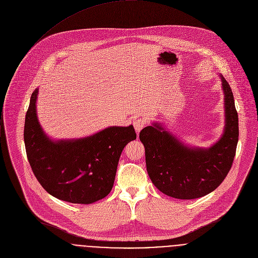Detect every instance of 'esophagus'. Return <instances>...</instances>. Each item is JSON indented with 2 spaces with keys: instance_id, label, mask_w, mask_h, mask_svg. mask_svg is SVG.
<instances>
[{
  "instance_id": "34e87169",
  "label": "esophagus",
  "mask_w": 258,
  "mask_h": 258,
  "mask_svg": "<svg viewBox=\"0 0 258 258\" xmlns=\"http://www.w3.org/2000/svg\"><path fill=\"white\" fill-rule=\"evenodd\" d=\"M134 126H135V130H136V132L139 134L143 128H144V126H145V124H146V119H144V118H137V119H135L134 120Z\"/></svg>"
}]
</instances>
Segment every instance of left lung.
I'll use <instances>...</instances> for the list:
<instances>
[{"label": "left lung", "instance_id": "left-lung-1", "mask_svg": "<svg viewBox=\"0 0 258 258\" xmlns=\"http://www.w3.org/2000/svg\"><path fill=\"white\" fill-rule=\"evenodd\" d=\"M221 80L226 124L222 138L210 149L188 148L158 123L140 133L148 174L153 184L170 197H203L224 181L232 167L239 136L238 113L230 85L224 77Z\"/></svg>", "mask_w": 258, "mask_h": 258}]
</instances>
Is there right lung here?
<instances>
[{
  "mask_svg": "<svg viewBox=\"0 0 258 258\" xmlns=\"http://www.w3.org/2000/svg\"><path fill=\"white\" fill-rule=\"evenodd\" d=\"M37 94L35 89L26 113L24 142L38 182L53 197L74 204L107 196L123 148L137 139L134 126H110L88 138L53 142L38 121Z\"/></svg>",
  "mask_w": 258,
  "mask_h": 258,
  "instance_id": "1",
  "label": "right lung"
}]
</instances>
